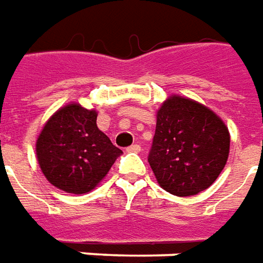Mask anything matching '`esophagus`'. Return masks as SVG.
<instances>
[{
  "mask_svg": "<svg viewBox=\"0 0 263 263\" xmlns=\"http://www.w3.org/2000/svg\"><path fill=\"white\" fill-rule=\"evenodd\" d=\"M140 150H141V147L139 146V144H133V146H130L127 148V152L130 153H140Z\"/></svg>",
  "mask_w": 263,
  "mask_h": 263,
  "instance_id": "34e87169",
  "label": "esophagus"
}]
</instances>
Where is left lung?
Instances as JSON below:
<instances>
[{"mask_svg":"<svg viewBox=\"0 0 263 263\" xmlns=\"http://www.w3.org/2000/svg\"><path fill=\"white\" fill-rule=\"evenodd\" d=\"M156 117L148 163L158 185L177 197L211 187L230 156L224 120L200 102L178 95L165 99Z\"/></svg>","mask_w":263,"mask_h":263,"instance_id":"8db88e82","label":"left lung"}]
</instances>
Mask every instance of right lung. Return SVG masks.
<instances>
[{"mask_svg": "<svg viewBox=\"0 0 263 263\" xmlns=\"http://www.w3.org/2000/svg\"><path fill=\"white\" fill-rule=\"evenodd\" d=\"M98 111L68 103L52 115L35 144L46 180L69 194H86L98 187L122 150L99 130Z\"/></svg>", "mask_w": 263, "mask_h": 263, "instance_id": "1", "label": "right lung"}]
</instances>
